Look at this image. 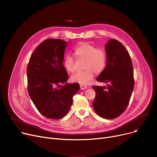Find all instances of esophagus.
Segmentation results:
<instances>
[{
  "label": "esophagus",
  "mask_w": 157,
  "mask_h": 157,
  "mask_svg": "<svg viewBox=\"0 0 157 157\" xmlns=\"http://www.w3.org/2000/svg\"><path fill=\"white\" fill-rule=\"evenodd\" d=\"M80 89H81V90H83V89H87V86H84V85H80Z\"/></svg>",
  "instance_id": "obj_1"
}]
</instances>
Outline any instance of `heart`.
I'll list each match as a JSON object with an SVG mask.
<instances>
[{
  "label": "heart",
  "instance_id": "heart-1",
  "mask_svg": "<svg viewBox=\"0 0 157 157\" xmlns=\"http://www.w3.org/2000/svg\"><path fill=\"white\" fill-rule=\"evenodd\" d=\"M73 54L77 58H86L82 71L75 73L71 80L81 85H87L95 76V72H102L107 64V54L105 50L99 49L89 42L79 43L73 49ZM63 65L69 72L75 70V59L68 55L63 60Z\"/></svg>",
  "mask_w": 157,
  "mask_h": 157
}]
</instances>
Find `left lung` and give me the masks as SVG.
<instances>
[{"mask_svg":"<svg viewBox=\"0 0 157 157\" xmlns=\"http://www.w3.org/2000/svg\"><path fill=\"white\" fill-rule=\"evenodd\" d=\"M107 64L97 80L108 84L107 87L93 86L96 96L93 104L101 117L113 119L127 108L134 87L133 66L129 53L115 39H109L105 45Z\"/></svg>","mask_w":157,"mask_h":157,"instance_id":"1","label":"left lung"}]
</instances>
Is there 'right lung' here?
Listing matches in <instances>:
<instances>
[{
	"mask_svg": "<svg viewBox=\"0 0 157 157\" xmlns=\"http://www.w3.org/2000/svg\"><path fill=\"white\" fill-rule=\"evenodd\" d=\"M67 44L61 39L45 40L33 52L27 66L29 96L38 111L51 119H60L68 113L73 96L80 89L77 83H67L68 75L63 65Z\"/></svg>",
	"mask_w": 157,
	"mask_h": 157,
	"instance_id": "add662e5",
	"label": "right lung"
}]
</instances>
